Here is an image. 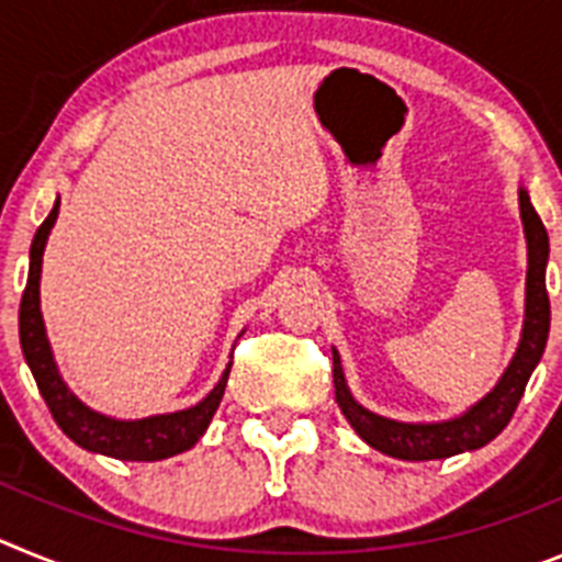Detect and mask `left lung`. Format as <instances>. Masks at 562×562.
Returning <instances> with one entry per match:
<instances>
[{
  "label": "left lung",
  "instance_id": "1",
  "mask_svg": "<svg viewBox=\"0 0 562 562\" xmlns=\"http://www.w3.org/2000/svg\"><path fill=\"white\" fill-rule=\"evenodd\" d=\"M520 220H524L526 245H529L524 335H520L518 351H515L513 362L504 371L498 385L464 416L450 422H436V425H408V422H394L371 414L362 405H357L355 396L346 389L340 357L335 351V371H331L335 374V400L340 405L342 416L351 422V428L374 450L402 461L448 459V456L464 453V450L484 448L486 441H493L509 425L526 391V382H529L535 366L543 357L549 321H552V306H549V292H546L549 233H546L543 222H540L538 211L532 207L529 193L524 188H520Z\"/></svg>",
  "mask_w": 562,
  "mask_h": 562
}]
</instances>
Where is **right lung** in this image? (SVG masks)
<instances>
[{
	"label": "right lung",
	"instance_id": "add662e5",
	"mask_svg": "<svg viewBox=\"0 0 562 562\" xmlns=\"http://www.w3.org/2000/svg\"><path fill=\"white\" fill-rule=\"evenodd\" d=\"M58 205H53L47 220L33 236L30 245V272L27 286H24L22 306H19V340H22L24 360H27L30 371L36 376V385L42 391L44 402H47L49 414L56 419L58 428L69 436V439L81 445L83 450L92 453L112 456V459L123 461H160L168 456L186 453L191 450L200 436L205 434L211 425L213 414L220 408L222 396H225L227 374L231 366L225 369L222 380L216 382V389L188 411H177V414L166 416H148V419L137 422H121L109 419V416L89 411L83 402L69 394L64 380L58 376L56 362H53V351H49L47 335H44L42 310H38V278H42V256L44 245H47L49 227L56 225Z\"/></svg>",
	"mask_w": 562,
	"mask_h": 562
}]
</instances>
